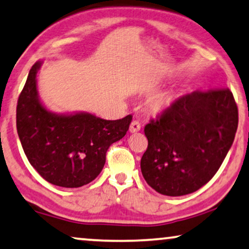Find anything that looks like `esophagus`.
<instances>
[{"mask_svg": "<svg viewBox=\"0 0 249 249\" xmlns=\"http://www.w3.org/2000/svg\"><path fill=\"white\" fill-rule=\"evenodd\" d=\"M141 129V124L139 123V121H132L131 125H129V132L131 133H136Z\"/></svg>", "mask_w": 249, "mask_h": 249, "instance_id": "esophagus-1", "label": "esophagus"}]
</instances>
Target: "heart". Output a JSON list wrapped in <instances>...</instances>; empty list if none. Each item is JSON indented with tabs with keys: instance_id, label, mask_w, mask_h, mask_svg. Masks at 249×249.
Returning a JSON list of instances; mask_svg holds the SVG:
<instances>
[{
	"instance_id": "heart-1",
	"label": "heart",
	"mask_w": 249,
	"mask_h": 249,
	"mask_svg": "<svg viewBox=\"0 0 249 249\" xmlns=\"http://www.w3.org/2000/svg\"><path fill=\"white\" fill-rule=\"evenodd\" d=\"M174 101V96H170V94H161V96L155 97L153 99L150 101V109H151L153 113L159 114L162 113L166 109H168L171 106Z\"/></svg>"
}]
</instances>
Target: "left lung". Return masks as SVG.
<instances>
[{
    "instance_id": "1",
    "label": "left lung",
    "mask_w": 249,
    "mask_h": 249,
    "mask_svg": "<svg viewBox=\"0 0 249 249\" xmlns=\"http://www.w3.org/2000/svg\"><path fill=\"white\" fill-rule=\"evenodd\" d=\"M237 127L238 108L229 89L196 90L178 98L144 127L145 181L167 196L199 190L219 170Z\"/></svg>"
}]
</instances>
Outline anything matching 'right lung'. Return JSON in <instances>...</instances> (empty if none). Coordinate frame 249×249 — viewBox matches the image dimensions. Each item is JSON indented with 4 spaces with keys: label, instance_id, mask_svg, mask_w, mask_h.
<instances>
[{
    "label": "right lung",
    "instance_id": "right-lung-1",
    "mask_svg": "<svg viewBox=\"0 0 249 249\" xmlns=\"http://www.w3.org/2000/svg\"><path fill=\"white\" fill-rule=\"evenodd\" d=\"M38 61L30 69L17 105V129L28 160L37 173L56 186L81 187L92 181L106 162V152L123 139L132 115L107 121L79 111L56 114L40 101Z\"/></svg>",
    "mask_w": 249,
    "mask_h": 249
}]
</instances>
